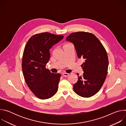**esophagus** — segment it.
I'll return each mask as SVG.
<instances>
[{"label": "esophagus", "mask_w": 126, "mask_h": 126, "mask_svg": "<svg viewBox=\"0 0 126 126\" xmlns=\"http://www.w3.org/2000/svg\"><path fill=\"white\" fill-rule=\"evenodd\" d=\"M62 75H63V77H68V76L69 75V74L66 73H63L62 74Z\"/></svg>", "instance_id": "obj_1"}]
</instances>
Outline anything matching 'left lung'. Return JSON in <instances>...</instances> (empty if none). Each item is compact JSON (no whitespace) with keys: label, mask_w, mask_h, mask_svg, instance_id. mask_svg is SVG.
Returning <instances> with one entry per match:
<instances>
[{"label":"left lung","mask_w":126,"mask_h":126,"mask_svg":"<svg viewBox=\"0 0 126 126\" xmlns=\"http://www.w3.org/2000/svg\"><path fill=\"white\" fill-rule=\"evenodd\" d=\"M66 41L73 43L77 57L85 61L82 64L83 76H79L73 85L74 92L80 96L90 97L102 87L107 74L109 61L107 52L95 36L90 33H72Z\"/></svg>","instance_id":"1"}]
</instances>
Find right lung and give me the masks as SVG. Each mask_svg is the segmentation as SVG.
<instances>
[{
  "mask_svg": "<svg viewBox=\"0 0 126 126\" xmlns=\"http://www.w3.org/2000/svg\"><path fill=\"white\" fill-rule=\"evenodd\" d=\"M64 36L48 32L33 35L25 47L22 63L26 83L33 93L40 99H49L58 90L61 75L45 68L50 57V50Z\"/></svg>",
  "mask_w": 126,
  "mask_h": 126,
  "instance_id": "obj_1",
  "label": "right lung"
}]
</instances>
